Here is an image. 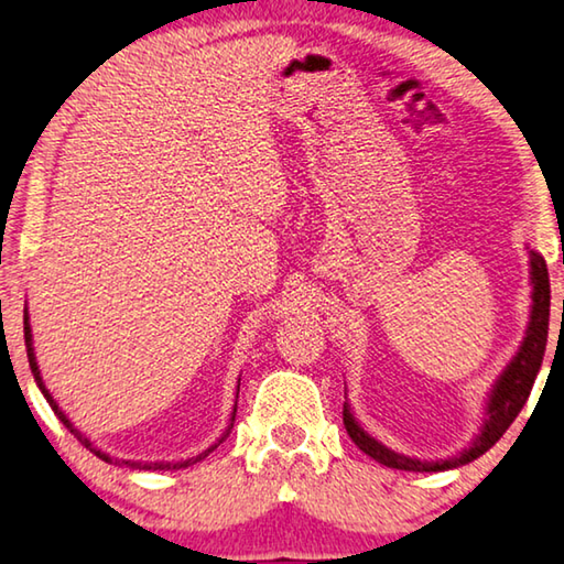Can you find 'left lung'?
I'll use <instances>...</instances> for the list:
<instances>
[{"label": "left lung", "instance_id": "8db88e82", "mask_svg": "<svg viewBox=\"0 0 564 564\" xmlns=\"http://www.w3.org/2000/svg\"><path fill=\"white\" fill-rule=\"evenodd\" d=\"M530 267H532V315H530V327L528 335H524V343L520 352L507 365L505 372L497 380L495 390L490 394V402H487L485 412V424L479 430L473 445L459 452L455 457L437 459V463H427V459H414L397 455V452L387 449L382 442L369 437L367 432L359 427L357 420L349 412V404L345 402L343 408V422L347 435L352 437L355 445L369 455L377 463L384 467L404 469V473H442V469L463 467L473 463L479 455H485L497 440H500L507 427L514 422L517 414L524 408L528 397L532 392L534 377H538L544 357V345H547V329H550V276H547V264H544L538 252H530Z\"/></svg>", "mask_w": 564, "mask_h": 564}]
</instances>
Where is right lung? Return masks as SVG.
<instances>
[{"label":"right lung","mask_w":564,"mask_h":564,"mask_svg":"<svg viewBox=\"0 0 564 564\" xmlns=\"http://www.w3.org/2000/svg\"><path fill=\"white\" fill-rule=\"evenodd\" d=\"M24 345H26V357H30V367H32L34 382H36V387H40V390H42V394L47 397V402H50V408L54 410V414H57V417L62 420L64 427H69V430H72V435L77 437V440L82 442V445H85L89 452H95V455H97L99 459H105V463H112V457L105 455V452H101V449H97V447L91 445V442H89L85 435H82V432H77V430L72 427V422L67 420V414H64V412L59 410V404L52 400L50 390H47V387H44L42 377H40V367H36V359H34V347H32V329H30V317H26V312H24ZM235 412H237V404H235ZM235 412H232V422H235ZM232 422H229V427L225 430V435H221V437L215 442V445H212L209 449L202 452V455H197V457H189V459H184V463H129V459H124V465H127V467H132V469H182V467H189V465L199 463V459H205L212 449H217V445H219L221 440H227L229 430H232Z\"/></svg>","instance_id":"obj_1"}]
</instances>
